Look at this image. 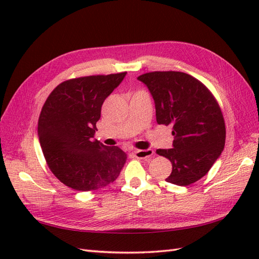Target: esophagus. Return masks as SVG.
<instances>
[{"instance_id":"esophagus-1","label":"esophagus","mask_w":259,"mask_h":259,"mask_svg":"<svg viewBox=\"0 0 259 259\" xmlns=\"http://www.w3.org/2000/svg\"><path fill=\"white\" fill-rule=\"evenodd\" d=\"M134 155L136 158L138 159H149L153 156V150L152 149H145V150H135Z\"/></svg>"}]
</instances>
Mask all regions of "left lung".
Listing matches in <instances>:
<instances>
[{
	"label": "left lung",
	"mask_w": 259,
	"mask_h": 259,
	"mask_svg": "<svg viewBox=\"0 0 259 259\" xmlns=\"http://www.w3.org/2000/svg\"><path fill=\"white\" fill-rule=\"evenodd\" d=\"M155 101L158 124L172 125L171 149H158L172 163L166 181L188 186L207 175L221 157L226 139L216 99L200 81L178 71H156L138 76Z\"/></svg>",
	"instance_id": "8db88e82"
}]
</instances>
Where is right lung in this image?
I'll list each match as a JSON object with an SVG mask.
<instances>
[{
    "mask_svg": "<svg viewBox=\"0 0 259 259\" xmlns=\"http://www.w3.org/2000/svg\"><path fill=\"white\" fill-rule=\"evenodd\" d=\"M126 72L90 75L60 83L43 106L38 141L49 168L70 188L89 191L118 178L126 153L95 139L104 100Z\"/></svg>",
    "mask_w": 259,
    "mask_h": 259,
    "instance_id": "obj_1",
    "label": "right lung"
}]
</instances>
